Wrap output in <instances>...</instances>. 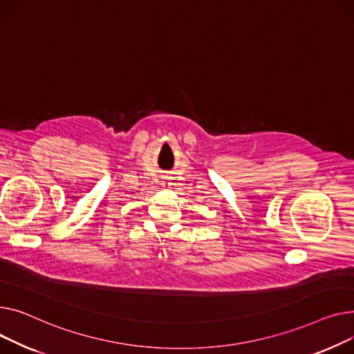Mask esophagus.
<instances>
[{
  "instance_id": "esophagus-1",
  "label": "esophagus",
  "mask_w": 354,
  "mask_h": 354,
  "mask_svg": "<svg viewBox=\"0 0 354 354\" xmlns=\"http://www.w3.org/2000/svg\"><path fill=\"white\" fill-rule=\"evenodd\" d=\"M167 187H170V183H167Z\"/></svg>"
}]
</instances>
